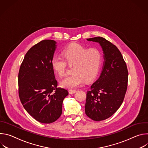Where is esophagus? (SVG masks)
Instances as JSON below:
<instances>
[{"label": "esophagus", "instance_id": "obj_1", "mask_svg": "<svg viewBox=\"0 0 148 148\" xmlns=\"http://www.w3.org/2000/svg\"><path fill=\"white\" fill-rule=\"evenodd\" d=\"M69 92L70 94H75L77 92V91L75 90H70Z\"/></svg>", "mask_w": 148, "mask_h": 148}]
</instances>
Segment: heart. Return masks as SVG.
<instances>
[{
    "mask_svg": "<svg viewBox=\"0 0 148 148\" xmlns=\"http://www.w3.org/2000/svg\"><path fill=\"white\" fill-rule=\"evenodd\" d=\"M62 55L64 59L60 56H54L51 64L60 77L65 75L66 61L69 65L74 64V73L62 80L60 83L61 87L69 89L77 88L84 79L87 82L92 81L98 73L102 61V54L99 50L89 49L76 43L66 47L62 51Z\"/></svg>",
    "mask_w": 148,
    "mask_h": 148,
    "instance_id": "b5f03b06",
    "label": "heart"
}]
</instances>
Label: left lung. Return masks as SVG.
<instances>
[{
  "label": "left lung",
  "instance_id": "8db88e82",
  "mask_svg": "<svg viewBox=\"0 0 148 148\" xmlns=\"http://www.w3.org/2000/svg\"><path fill=\"white\" fill-rule=\"evenodd\" d=\"M101 46L103 54V64L97 80L87 91L85 111L95 121L111 116L121 107L128 86V71L118 49L101 37L87 38Z\"/></svg>",
  "mask_w": 148,
  "mask_h": 148
}]
</instances>
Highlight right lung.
I'll list each match as a JSON object with an SVG mask.
<instances>
[{"instance_id": "1", "label": "right lung", "mask_w": 148, "mask_h": 148, "mask_svg": "<svg viewBox=\"0 0 148 148\" xmlns=\"http://www.w3.org/2000/svg\"><path fill=\"white\" fill-rule=\"evenodd\" d=\"M56 41L44 40L26 54L20 66L18 94L26 111L36 121L50 123L62 114V102L68 91L57 88L51 61Z\"/></svg>"}]
</instances>
